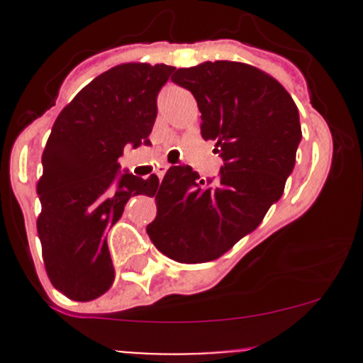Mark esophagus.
I'll return each instance as SVG.
<instances>
[{
    "label": "esophagus",
    "mask_w": 363,
    "mask_h": 363,
    "mask_svg": "<svg viewBox=\"0 0 363 363\" xmlns=\"http://www.w3.org/2000/svg\"><path fill=\"white\" fill-rule=\"evenodd\" d=\"M167 170H168L167 164H158V167H156V175H158L160 179H163V175L167 174Z\"/></svg>",
    "instance_id": "1"
}]
</instances>
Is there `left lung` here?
Listing matches in <instances>:
<instances>
[{
  "instance_id": "left-lung-1",
  "label": "left lung",
  "mask_w": 363,
  "mask_h": 363,
  "mask_svg": "<svg viewBox=\"0 0 363 363\" xmlns=\"http://www.w3.org/2000/svg\"><path fill=\"white\" fill-rule=\"evenodd\" d=\"M172 80L193 93L203 140L225 163L208 181L191 167L168 168L151 193L158 212L147 233L168 258L203 263L258 228L281 199L302 138L298 108L274 77L237 61L179 68Z\"/></svg>"
}]
</instances>
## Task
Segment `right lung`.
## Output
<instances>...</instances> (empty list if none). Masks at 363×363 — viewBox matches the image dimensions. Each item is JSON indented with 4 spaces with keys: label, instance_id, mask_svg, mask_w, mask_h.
Returning a JSON list of instances; mask_svg holds the SVG:
<instances>
[{
    "label": "right lung",
    "instance_id": "add662e5",
    "mask_svg": "<svg viewBox=\"0 0 363 363\" xmlns=\"http://www.w3.org/2000/svg\"><path fill=\"white\" fill-rule=\"evenodd\" d=\"M168 65H117L91 80L61 111L42 155L36 219L47 276L77 302L113 283L107 232L135 195L158 189L156 175L117 177L126 145H149L156 98L174 72Z\"/></svg>",
    "mask_w": 363,
    "mask_h": 363
}]
</instances>
